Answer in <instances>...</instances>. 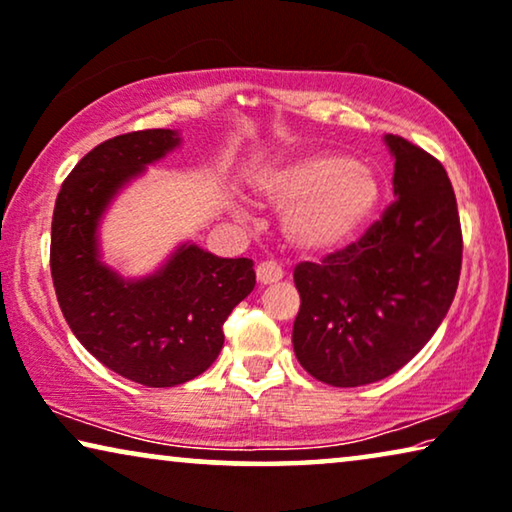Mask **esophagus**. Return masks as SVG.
<instances>
[{"label": "esophagus", "mask_w": 512, "mask_h": 512, "mask_svg": "<svg viewBox=\"0 0 512 512\" xmlns=\"http://www.w3.org/2000/svg\"><path fill=\"white\" fill-rule=\"evenodd\" d=\"M281 277H284V270H281V265L277 261H263L256 265L258 284H274V281H279Z\"/></svg>", "instance_id": "obj_1"}]
</instances>
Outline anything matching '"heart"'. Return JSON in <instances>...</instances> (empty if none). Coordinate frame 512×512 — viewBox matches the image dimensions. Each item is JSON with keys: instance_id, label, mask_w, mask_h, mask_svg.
Instances as JSON below:
<instances>
[{"instance_id": "b5f03b06", "label": "heart", "mask_w": 512, "mask_h": 512, "mask_svg": "<svg viewBox=\"0 0 512 512\" xmlns=\"http://www.w3.org/2000/svg\"><path fill=\"white\" fill-rule=\"evenodd\" d=\"M258 191L277 207H291L288 238L309 251L351 240L381 201L379 177L342 152L307 154L265 170Z\"/></svg>"}]
</instances>
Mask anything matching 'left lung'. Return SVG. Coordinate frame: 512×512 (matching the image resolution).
<instances>
[{
	"instance_id": "1",
	"label": "left lung",
	"mask_w": 512,
	"mask_h": 512,
	"mask_svg": "<svg viewBox=\"0 0 512 512\" xmlns=\"http://www.w3.org/2000/svg\"><path fill=\"white\" fill-rule=\"evenodd\" d=\"M385 143L395 154V201L358 242L293 270L295 355L335 388L402 369L446 318L462 270V226L446 168L402 136Z\"/></svg>"
}]
</instances>
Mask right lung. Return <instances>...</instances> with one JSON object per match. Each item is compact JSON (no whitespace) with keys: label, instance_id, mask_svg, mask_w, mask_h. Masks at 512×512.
I'll list each match as a JSON object with an SVG mask.
<instances>
[{"label":"right lung","instance_id":"add662e5","mask_svg":"<svg viewBox=\"0 0 512 512\" xmlns=\"http://www.w3.org/2000/svg\"><path fill=\"white\" fill-rule=\"evenodd\" d=\"M180 143L170 129L103 140L59 189L50 274L78 342L115 374L173 388L203 374L224 346V323L256 286L254 261L219 258L182 244L152 277L124 281L99 261L96 226L131 177Z\"/></svg>","mask_w":512,"mask_h":512}]
</instances>
